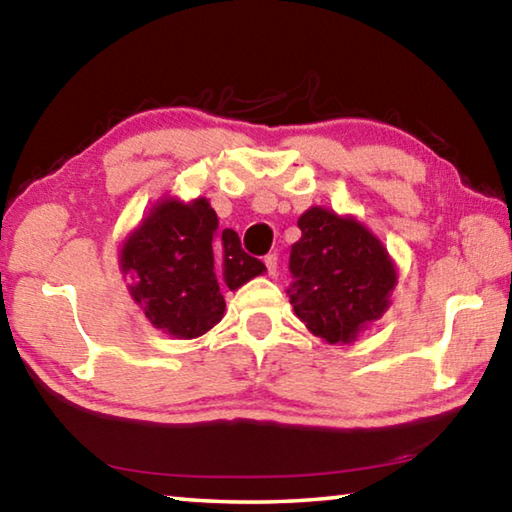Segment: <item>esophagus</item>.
I'll return each mask as SVG.
<instances>
[{"instance_id":"1","label":"esophagus","mask_w":512,"mask_h":512,"mask_svg":"<svg viewBox=\"0 0 512 512\" xmlns=\"http://www.w3.org/2000/svg\"><path fill=\"white\" fill-rule=\"evenodd\" d=\"M264 264H266L268 275H275V271H277V255L275 253H268L264 257Z\"/></svg>"}]
</instances>
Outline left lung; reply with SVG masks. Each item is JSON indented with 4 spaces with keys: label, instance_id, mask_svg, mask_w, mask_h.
I'll list each match as a JSON object with an SVG mask.
<instances>
[{
    "label": "left lung",
    "instance_id": "obj_1",
    "mask_svg": "<svg viewBox=\"0 0 512 512\" xmlns=\"http://www.w3.org/2000/svg\"><path fill=\"white\" fill-rule=\"evenodd\" d=\"M291 246L289 300L311 334L352 343L391 307L397 271L384 244L352 216L309 207Z\"/></svg>",
    "mask_w": 512,
    "mask_h": 512
}]
</instances>
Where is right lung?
Returning <instances> with one entry per match:
<instances>
[{"label": "right lung", "mask_w": 512, "mask_h": 512, "mask_svg": "<svg viewBox=\"0 0 512 512\" xmlns=\"http://www.w3.org/2000/svg\"><path fill=\"white\" fill-rule=\"evenodd\" d=\"M119 266L151 325L176 339L212 329L225 311L221 289L235 291L266 271L235 230L219 232L207 198L155 203L121 246Z\"/></svg>", "instance_id": "obj_1"}]
</instances>
